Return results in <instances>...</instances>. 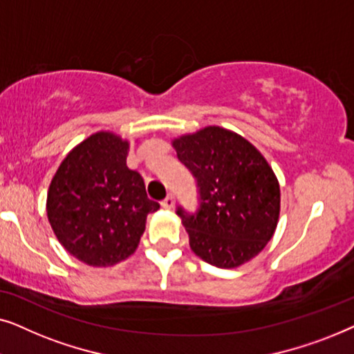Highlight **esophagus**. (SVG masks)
Instances as JSON below:
<instances>
[{
	"instance_id": "1",
	"label": "esophagus",
	"mask_w": 354,
	"mask_h": 354,
	"mask_svg": "<svg viewBox=\"0 0 354 354\" xmlns=\"http://www.w3.org/2000/svg\"><path fill=\"white\" fill-rule=\"evenodd\" d=\"M161 205H162V207H166V209H172V207L176 206V198H174L172 193H169V195L164 198Z\"/></svg>"
}]
</instances>
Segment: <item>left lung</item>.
<instances>
[{"instance_id":"left-lung-1","label":"left lung","mask_w":354,"mask_h":354,"mask_svg":"<svg viewBox=\"0 0 354 354\" xmlns=\"http://www.w3.org/2000/svg\"><path fill=\"white\" fill-rule=\"evenodd\" d=\"M172 145L198 187L196 211H176L190 248L221 269L254 258L272 239L280 211L279 182L263 154L221 127H206Z\"/></svg>"}]
</instances>
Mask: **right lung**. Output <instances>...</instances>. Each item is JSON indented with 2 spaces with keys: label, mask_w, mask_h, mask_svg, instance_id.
Listing matches in <instances>:
<instances>
[{
  "label": "right lung",
  "mask_w": 354,
  "mask_h": 354,
  "mask_svg": "<svg viewBox=\"0 0 354 354\" xmlns=\"http://www.w3.org/2000/svg\"><path fill=\"white\" fill-rule=\"evenodd\" d=\"M129 143L109 132L91 135L61 162L46 212L59 243L90 266H113L137 250L149 212L143 177L127 167Z\"/></svg>",
  "instance_id": "obj_1"
}]
</instances>
